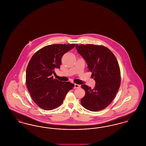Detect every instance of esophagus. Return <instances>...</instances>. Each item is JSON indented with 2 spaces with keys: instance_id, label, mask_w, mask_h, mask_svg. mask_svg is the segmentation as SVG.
Listing matches in <instances>:
<instances>
[{
  "instance_id": "obj_1",
  "label": "esophagus",
  "mask_w": 146,
  "mask_h": 146,
  "mask_svg": "<svg viewBox=\"0 0 146 146\" xmlns=\"http://www.w3.org/2000/svg\"><path fill=\"white\" fill-rule=\"evenodd\" d=\"M80 87V85H78V84H74V89H76V88H78Z\"/></svg>"
}]
</instances>
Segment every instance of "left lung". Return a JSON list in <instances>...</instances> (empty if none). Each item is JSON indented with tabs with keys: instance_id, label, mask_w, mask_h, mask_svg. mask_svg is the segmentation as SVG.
Returning <instances> with one entry per match:
<instances>
[{
	"instance_id": "1",
	"label": "left lung",
	"mask_w": 146,
	"mask_h": 146,
	"mask_svg": "<svg viewBox=\"0 0 146 146\" xmlns=\"http://www.w3.org/2000/svg\"><path fill=\"white\" fill-rule=\"evenodd\" d=\"M78 53L88 64L89 71L96 82L93 89L86 85L81 87L85 91L81 104L90 111H101L110 104L120 85V70L115 56L102 45L80 44L76 46Z\"/></svg>"
}]
</instances>
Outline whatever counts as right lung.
<instances>
[{"instance_id":"add662e5","label":"right lung","mask_w":146,"mask_h":146,"mask_svg":"<svg viewBox=\"0 0 146 146\" xmlns=\"http://www.w3.org/2000/svg\"><path fill=\"white\" fill-rule=\"evenodd\" d=\"M75 44H53L43 47L31 58L26 70V82L36 104L46 111L62 104L74 84L54 79L55 68H60L63 55L75 47Z\"/></svg>"}]
</instances>
